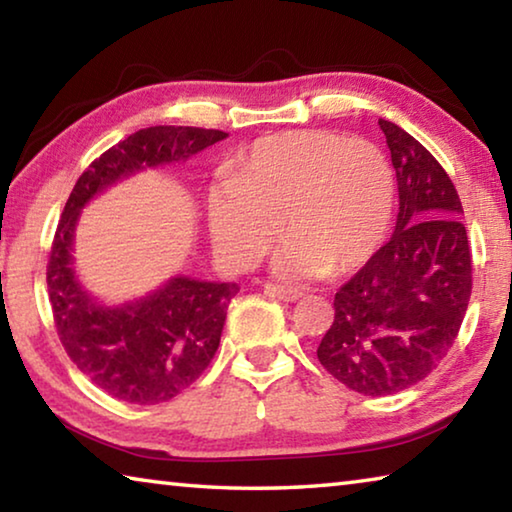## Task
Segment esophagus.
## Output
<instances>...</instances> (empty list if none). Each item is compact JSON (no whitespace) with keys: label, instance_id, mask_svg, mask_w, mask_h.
<instances>
[{"label":"esophagus","instance_id":"esophagus-1","mask_svg":"<svg viewBox=\"0 0 512 512\" xmlns=\"http://www.w3.org/2000/svg\"><path fill=\"white\" fill-rule=\"evenodd\" d=\"M266 293L268 296H273L282 302H296L302 298V291L298 289H291V287H282V284H266Z\"/></svg>","mask_w":512,"mask_h":512}]
</instances>
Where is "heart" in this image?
Segmentation results:
<instances>
[{"instance_id": "obj_1", "label": "heart", "mask_w": 512, "mask_h": 512, "mask_svg": "<svg viewBox=\"0 0 512 512\" xmlns=\"http://www.w3.org/2000/svg\"><path fill=\"white\" fill-rule=\"evenodd\" d=\"M393 198V169L377 144L287 131L241 155L230 180L212 187L207 214L216 248L235 266H255L284 232L282 273L345 275L381 246Z\"/></svg>"}]
</instances>
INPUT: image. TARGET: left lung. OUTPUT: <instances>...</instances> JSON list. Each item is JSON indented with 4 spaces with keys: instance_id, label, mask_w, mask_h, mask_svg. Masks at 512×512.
Masks as SVG:
<instances>
[{
    "instance_id": "1",
    "label": "left lung",
    "mask_w": 512,
    "mask_h": 512,
    "mask_svg": "<svg viewBox=\"0 0 512 512\" xmlns=\"http://www.w3.org/2000/svg\"><path fill=\"white\" fill-rule=\"evenodd\" d=\"M400 212L386 241L334 296V323L318 345L323 368L354 393L406 391L452 350L472 293L463 205L440 162L393 121Z\"/></svg>"
}]
</instances>
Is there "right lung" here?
<instances>
[{"label": "right lung", "mask_w": 512, "mask_h": 512, "mask_svg": "<svg viewBox=\"0 0 512 512\" xmlns=\"http://www.w3.org/2000/svg\"><path fill=\"white\" fill-rule=\"evenodd\" d=\"M228 137L214 128L151 126L101 153L69 194L49 250L47 289L67 357L103 393L128 404H162L203 375L219 348L225 314L239 287L173 277L121 307L97 305L72 268L81 207L117 180L146 167L183 162Z\"/></svg>", "instance_id": "add662e5"}]
</instances>
